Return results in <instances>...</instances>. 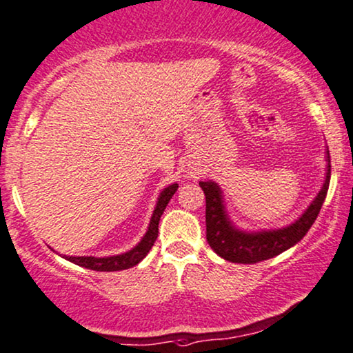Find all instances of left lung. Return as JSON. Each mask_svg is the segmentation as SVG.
I'll list each match as a JSON object with an SVG mask.
<instances>
[{
	"label": "left lung",
	"mask_w": 353,
	"mask_h": 353,
	"mask_svg": "<svg viewBox=\"0 0 353 353\" xmlns=\"http://www.w3.org/2000/svg\"><path fill=\"white\" fill-rule=\"evenodd\" d=\"M327 159L331 163L329 151ZM329 181H331V164L327 166L323 189H321L318 197L313 200V203L303 213L300 220L288 228L262 231V233H241V231L234 230L225 213L220 187L215 182H200V187L205 194V203H207L205 223H207V241L210 248L220 257L230 262H236V264H256V262L279 256L288 248L295 246L311 228L324 203Z\"/></svg>",
	"instance_id": "obj_1"
}]
</instances>
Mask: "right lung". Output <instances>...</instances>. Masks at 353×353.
<instances>
[{"instance_id":"1","label":"right lung","mask_w":353,"mask_h":353,"mask_svg":"<svg viewBox=\"0 0 353 353\" xmlns=\"http://www.w3.org/2000/svg\"><path fill=\"white\" fill-rule=\"evenodd\" d=\"M177 184H172L166 187L159 195L158 203H156V208L153 212V216H151L150 228L146 231L145 238L140 241L137 248H133L132 251L120 254V256H112V257H66L73 264L86 267V269L97 270V272H115V270H125L130 269V267L137 265L138 262H141L145 259L146 254L150 252V249L153 248L156 238H158V225L159 218H161L164 208L168 207L169 200L172 199V195L176 194ZM65 257V256H63Z\"/></svg>"}]
</instances>
